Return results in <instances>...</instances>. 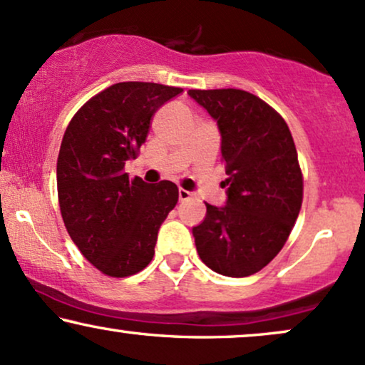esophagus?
I'll return each mask as SVG.
<instances>
[{
    "label": "esophagus",
    "mask_w": 365,
    "mask_h": 365,
    "mask_svg": "<svg viewBox=\"0 0 365 365\" xmlns=\"http://www.w3.org/2000/svg\"><path fill=\"white\" fill-rule=\"evenodd\" d=\"M192 195H194V194H192V192L185 190V188H178V199L182 200V202H183V200H188Z\"/></svg>",
    "instance_id": "1"
}]
</instances>
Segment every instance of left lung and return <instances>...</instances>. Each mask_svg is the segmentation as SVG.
<instances>
[{
    "label": "left lung",
    "mask_w": 365,
    "mask_h": 365,
    "mask_svg": "<svg viewBox=\"0 0 365 365\" xmlns=\"http://www.w3.org/2000/svg\"><path fill=\"white\" fill-rule=\"evenodd\" d=\"M217 122L226 204H205L192 227L197 253L226 277L257 274L282 250L302 204V175L287 124L248 91L188 90Z\"/></svg>",
    "instance_id": "8db88e82"
}]
</instances>
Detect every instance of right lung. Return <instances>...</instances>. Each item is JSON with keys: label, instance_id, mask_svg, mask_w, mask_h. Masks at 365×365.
<instances>
[{"label": "right lung", "instance_id": "1", "mask_svg": "<svg viewBox=\"0 0 365 365\" xmlns=\"http://www.w3.org/2000/svg\"><path fill=\"white\" fill-rule=\"evenodd\" d=\"M182 91L117 83L83 105L64 133L57 158L64 226L83 257L110 277L148 267L161 222L178 202L173 182L129 180L124 168L146 140L155 112Z\"/></svg>", "mask_w": 365, "mask_h": 365}]
</instances>
